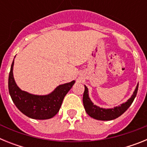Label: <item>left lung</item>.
<instances>
[{
  "label": "left lung",
  "instance_id": "obj_1",
  "mask_svg": "<svg viewBox=\"0 0 147 147\" xmlns=\"http://www.w3.org/2000/svg\"><path fill=\"white\" fill-rule=\"evenodd\" d=\"M138 89V84L136 86V90L133 92V94L132 95L131 98L127 100V102H126L125 103L121 104L119 107H115L114 108L105 109L93 105L90 98H89L88 88L85 85V91L83 94L82 99L83 105H84L87 113L93 119L101 121L113 120L121 115L127 109L129 108L137 95Z\"/></svg>",
  "mask_w": 147,
  "mask_h": 147
}]
</instances>
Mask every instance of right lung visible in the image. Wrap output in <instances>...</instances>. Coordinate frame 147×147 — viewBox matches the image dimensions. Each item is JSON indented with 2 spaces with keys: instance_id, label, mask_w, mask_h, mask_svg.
I'll list each match as a JSON object with an SVG mask.
<instances>
[{
  "instance_id": "1",
  "label": "right lung",
  "mask_w": 147,
  "mask_h": 147,
  "mask_svg": "<svg viewBox=\"0 0 147 147\" xmlns=\"http://www.w3.org/2000/svg\"><path fill=\"white\" fill-rule=\"evenodd\" d=\"M14 60L9 76V92L15 106L28 117L44 120L54 117L59 112L63 98L75 81L60 85L52 93L45 96L34 95L18 88L13 76Z\"/></svg>"
}]
</instances>
